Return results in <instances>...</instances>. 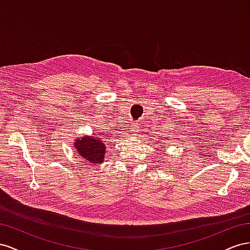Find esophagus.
<instances>
[{
	"label": "esophagus",
	"instance_id": "obj_1",
	"mask_svg": "<svg viewBox=\"0 0 250 250\" xmlns=\"http://www.w3.org/2000/svg\"><path fill=\"white\" fill-rule=\"evenodd\" d=\"M132 129H133V131H134V132H136V131H137V130H136V127H132Z\"/></svg>",
	"mask_w": 250,
	"mask_h": 250
}]
</instances>
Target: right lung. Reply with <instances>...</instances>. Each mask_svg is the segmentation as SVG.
Returning <instances> with one entry per match:
<instances>
[{
    "label": "right lung",
    "mask_w": 250,
    "mask_h": 250,
    "mask_svg": "<svg viewBox=\"0 0 250 250\" xmlns=\"http://www.w3.org/2000/svg\"><path fill=\"white\" fill-rule=\"evenodd\" d=\"M74 147L75 151L88 162L94 165L104 162L105 146L104 141L98 135L78 137L74 142Z\"/></svg>",
    "instance_id": "right-lung-1"
}]
</instances>
